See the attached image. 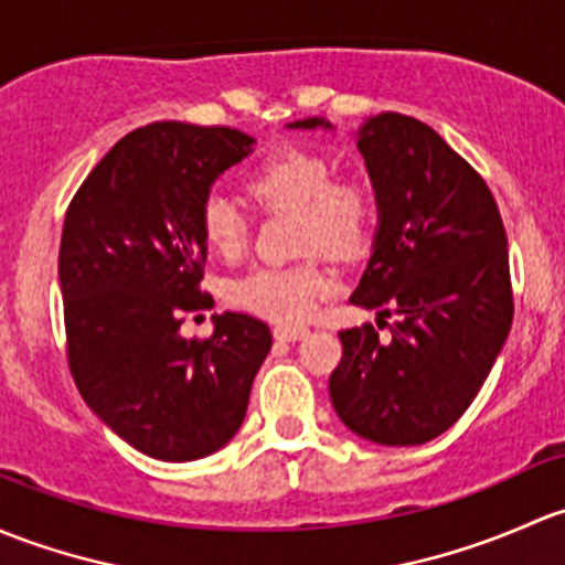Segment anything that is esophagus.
Instances as JSON below:
<instances>
[{
  "label": "esophagus",
  "mask_w": 565,
  "mask_h": 565,
  "mask_svg": "<svg viewBox=\"0 0 565 565\" xmlns=\"http://www.w3.org/2000/svg\"><path fill=\"white\" fill-rule=\"evenodd\" d=\"M307 334H310V329H305V326H277L275 329V340H280V342L305 340Z\"/></svg>",
  "instance_id": "obj_1"
}]
</instances>
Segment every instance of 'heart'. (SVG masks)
<instances>
[{"instance_id":"obj_1","label":"heart","mask_w":565,"mask_h":565,"mask_svg":"<svg viewBox=\"0 0 565 565\" xmlns=\"http://www.w3.org/2000/svg\"><path fill=\"white\" fill-rule=\"evenodd\" d=\"M247 190L269 209L299 212V247L321 249L331 258H351L370 239L372 190L359 177L331 179V162L310 149L282 147L247 173ZM203 239L223 258L244 249L249 223L231 198L212 193L201 206ZM334 290V277L321 260L260 266L231 288L242 310L277 323H301Z\"/></svg>"}]
</instances>
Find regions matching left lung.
<instances>
[{
  "mask_svg": "<svg viewBox=\"0 0 565 565\" xmlns=\"http://www.w3.org/2000/svg\"><path fill=\"white\" fill-rule=\"evenodd\" d=\"M290 130H334L323 116ZM377 203L370 264L351 301L397 312L381 342L372 323L340 331L329 377L348 429L381 446H422L468 411L514 318L509 244L484 179L433 127L370 116L356 132Z\"/></svg>",
  "mask_w": 565,
  "mask_h": 565,
  "instance_id": "1",
  "label": "left lung"
}]
</instances>
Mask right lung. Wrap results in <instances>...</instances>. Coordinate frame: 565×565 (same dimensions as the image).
Here are the masks:
<instances>
[{
	"label": "right lung",
	"instance_id": "1",
	"mask_svg": "<svg viewBox=\"0 0 565 565\" xmlns=\"http://www.w3.org/2000/svg\"><path fill=\"white\" fill-rule=\"evenodd\" d=\"M234 127L154 121L92 168L65 214L60 288L81 397L132 449L162 462L214 455L239 433L269 326L214 316L206 340L179 334L203 294L201 206L214 179L253 152Z\"/></svg>",
	"mask_w": 565,
	"mask_h": 565
}]
</instances>
